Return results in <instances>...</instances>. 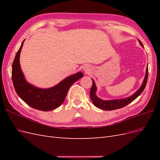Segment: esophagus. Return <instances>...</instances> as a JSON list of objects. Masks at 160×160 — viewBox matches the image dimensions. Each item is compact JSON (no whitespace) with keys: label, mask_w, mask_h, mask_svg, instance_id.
I'll return each instance as SVG.
<instances>
[{"label":"esophagus","mask_w":160,"mask_h":160,"mask_svg":"<svg viewBox=\"0 0 160 160\" xmlns=\"http://www.w3.org/2000/svg\"><path fill=\"white\" fill-rule=\"evenodd\" d=\"M83 69L84 71H85L86 72H89L91 71V67L88 65H84V67H83Z\"/></svg>","instance_id":"34e87169"}]
</instances>
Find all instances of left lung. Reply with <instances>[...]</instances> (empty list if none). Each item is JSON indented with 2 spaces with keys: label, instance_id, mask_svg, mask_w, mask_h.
Masks as SVG:
<instances>
[{
  "label": "left lung",
  "instance_id": "8db88e82",
  "mask_svg": "<svg viewBox=\"0 0 160 160\" xmlns=\"http://www.w3.org/2000/svg\"><path fill=\"white\" fill-rule=\"evenodd\" d=\"M138 41L139 42L140 45L143 47V45L142 43V42L139 39H138ZM148 69L147 67L146 75H145L142 85L137 90V91L135 92V93H134L132 95L127 97V98H123V99H112V100H103L97 96L96 91L98 88H97L94 80L93 79H91L92 81H93V84H92V87L90 91L91 99L92 101V102H93V103L94 104V105L96 106L97 108H100L101 109H104L106 111H111V110H114V109L123 108L125 106H126L127 105L130 103L131 102H132L133 100L136 99L142 93L145 88H146L147 81H148Z\"/></svg>",
  "mask_w": 160,
  "mask_h": 160
}]
</instances>
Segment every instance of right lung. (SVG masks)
I'll use <instances>...</instances> for the list:
<instances>
[{
    "label": "right lung",
    "instance_id": "obj_1",
    "mask_svg": "<svg viewBox=\"0 0 160 160\" xmlns=\"http://www.w3.org/2000/svg\"><path fill=\"white\" fill-rule=\"evenodd\" d=\"M24 40L17 52L12 67V79L17 93L31 108L43 111L55 109L63 103L70 87L83 77L82 72L71 75L50 88L42 89L26 80L21 68L20 54Z\"/></svg>",
    "mask_w": 160,
    "mask_h": 160
}]
</instances>
